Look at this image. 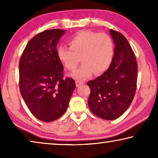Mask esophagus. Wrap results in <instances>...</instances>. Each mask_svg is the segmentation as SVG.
<instances>
[{"label": "esophagus", "mask_w": 158, "mask_h": 158, "mask_svg": "<svg viewBox=\"0 0 158 158\" xmlns=\"http://www.w3.org/2000/svg\"><path fill=\"white\" fill-rule=\"evenodd\" d=\"M84 84V83L81 81H79V80H77V81H76V85H77V86H80V85H81Z\"/></svg>", "instance_id": "34e87169"}]
</instances>
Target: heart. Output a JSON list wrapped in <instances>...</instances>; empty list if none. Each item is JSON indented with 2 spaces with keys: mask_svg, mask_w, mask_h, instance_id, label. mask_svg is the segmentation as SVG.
Here are the masks:
<instances>
[{
  "mask_svg": "<svg viewBox=\"0 0 158 158\" xmlns=\"http://www.w3.org/2000/svg\"><path fill=\"white\" fill-rule=\"evenodd\" d=\"M69 47L57 49L58 58L66 69L73 71L80 62L82 65L73 74L74 79L84 80L93 73L106 72L113 61L115 46L113 39L106 33L82 31L69 40Z\"/></svg>",
  "mask_w": 158,
  "mask_h": 158,
  "instance_id": "heart-1",
  "label": "heart"
}]
</instances>
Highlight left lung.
I'll return each instance as SVG.
<instances>
[{"label":"left lung","instance_id":"8db88e82","mask_svg":"<svg viewBox=\"0 0 158 158\" xmlns=\"http://www.w3.org/2000/svg\"><path fill=\"white\" fill-rule=\"evenodd\" d=\"M115 44L110 67L100 77L87 83L88 100L93 114L105 120H115L127 110L135 97L137 81L136 57L127 40L121 33L109 31Z\"/></svg>","mask_w":158,"mask_h":158}]
</instances>
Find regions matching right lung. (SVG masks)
Instances as JSON below:
<instances>
[{
  "mask_svg": "<svg viewBox=\"0 0 158 158\" xmlns=\"http://www.w3.org/2000/svg\"><path fill=\"white\" fill-rule=\"evenodd\" d=\"M65 32L51 29L36 35L19 64L21 96L32 114L44 122L63 116L76 87L74 79H63V66L57 55V44Z\"/></svg>",
  "mask_w": 158,
  "mask_h": 158,
  "instance_id": "add662e5",
  "label": "right lung"
}]
</instances>
